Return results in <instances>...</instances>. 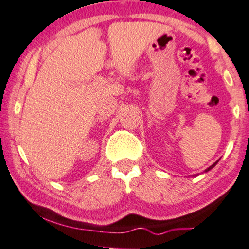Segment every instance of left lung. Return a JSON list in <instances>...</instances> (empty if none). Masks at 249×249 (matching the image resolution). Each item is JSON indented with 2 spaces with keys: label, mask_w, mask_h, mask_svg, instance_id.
I'll return each instance as SVG.
<instances>
[{
  "label": "left lung",
  "mask_w": 249,
  "mask_h": 249,
  "mask_svg": "<svg viewBox=\"0 0 249 249\" xmlns=\"http://www.w3.org/2000/svg\"><path fill=\"white\" fill-rule=\"evenodd\" d=\"M217 163H218V160H217V162H215V163H213V164H212L211 166H210V168H207L206 170H205V172H207V171H210V170H211V169L213 168V166H215V164H217Z\"/></svg>",
  "instance_id": "1"
}]
</instances>
